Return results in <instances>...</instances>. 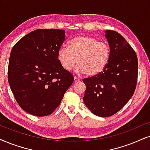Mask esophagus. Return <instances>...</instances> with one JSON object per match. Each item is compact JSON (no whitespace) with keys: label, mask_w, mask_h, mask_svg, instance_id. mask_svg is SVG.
I'll use <instances>...</instances> for the list:
<instances>
[{"label":"esophagus","mask_w":150,"mask_h":150,"mask_svg":"<svg viewBox=\"0 0 150 150\" xmlns=\"http://www.w3.org/2000/svg\"><path fill=\"white\" fill-rule=\"evenodd\" d=\"M79 81H80V79L77 77H74V81H75V82H78Z\"/></svg>","instance_id":"obj_1"}]
</instances>
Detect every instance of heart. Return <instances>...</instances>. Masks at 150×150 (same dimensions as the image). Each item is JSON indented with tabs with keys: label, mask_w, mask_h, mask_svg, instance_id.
I'll use <instances>...</instances> for the list:
<instances>
[{
	"label": "heart",
	"mask_w": 150,
	"mask_h": 150,
	"mask_svg": "<svg viewBox=\"0 0 150 150\" xmlns=\"http://www.w3.org/2000/svg\"><path fill=\"white\" fill-rule=\"evenodd\" d=\"M57 60L63 69L69 71L78 64L77 74L96 75L107 66L110 57V48L107 43L87 36L78 35L69 43V48L61 47L57 51Z\"/></svg>",
	"instance_id": "heart-1"
}]
</instances>
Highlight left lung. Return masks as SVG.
Returning a JSON list of instances; mask_svg holds the SVG:
<instances>
[{
	"instance_id": "8db88e82",
	"label": "left lung",
	"mask_w": 150,
	"mask_h": 150,
	"mask_svg": "<svg viewBox=\"0 0 150 150\" xmlns=\"http://www.w3.org/2000/svg\"><path fill=\"white\" fill-rule=\"evenodd\" d=\"M110 48L109 62L103 71L85 78L83 100L91 112L109 117L119 111L135 91L138 77V59L125 38L113 30H106Z\"/></svg>"
}]
</instances>
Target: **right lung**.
Listing matches in <instances>:
<instances>
[{
	"instance_id": "obj_1",
	"label": "right lung",
	"mask_w": 150,
	"mask_h": 150,
	"mask_svg": "<svg viewBox=\"0 0 150 150\" xmlns=\"http://www.w3.org/2000/svg\"><path fill=\"white\" fill-rule=\"evenodd\" d=\"M64 41L65 30L39 29L12 49L8 82L17 103L30 114H51L73 84V75L63 69L57 57Z\"/></svg>"
}]
</instances>
